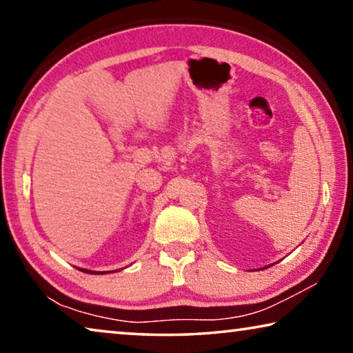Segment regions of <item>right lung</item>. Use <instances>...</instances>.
Wrapping results in <instances>:
<instances>
[{
    "label": "right lung",
    "instance_id": "1",
    "mask_svg": "<svg viewBox=\"0 0 353 353\" xmlns=\"http://www.w3.org/2000/svg\"><path fill=\"white\" fill-rule=\"evenodd\" d=\"M77 270L82 271V272H87V274H105V272H97V271H88V270H82V268H77Z\"/></svg>",
    "mask_w": 353,
    "mask_h": 353
}]
</instances>
